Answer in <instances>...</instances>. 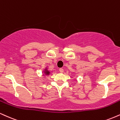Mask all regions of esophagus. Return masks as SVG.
I'll return each instance as SVG.
<instances>
[{"instance_id": "obj_1", "label": "esophagus", "mask_w": 120, "mask_h": 120, "mask_svg": "<svg viewBox=\"0 0 120 120\" xmlns=\"http://www.w3.org/2000/svg\"><path fill=\"white\" fill-rule=\"evenodd\" d=\"M59 71H60V73H63V72H64V69L63 68H60L59 69Z\"/></svg>"}]
</instances>
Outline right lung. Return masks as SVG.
I'll list each match as a JSON object with an SVG mask.
<instances>
[{"label": "right lung", "instance_id": "1", "mask_svg": "<svg viewBox=\"0 0 120 120\" xmlns=\"http://www.w3.org/2000/svg\"><path fill=\"white\" fill-rule=\"evenodd\" d=\"M50 71H49L48 70H47V69H45V71H44V74L46 75H49V74H50Z\"/></svg>", "mask_w": 120, "mask_h": 120}]
</instances>
